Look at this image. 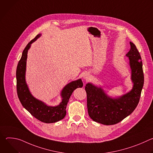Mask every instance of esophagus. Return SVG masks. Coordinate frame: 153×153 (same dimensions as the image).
Instances as JSON below:
<instances>
[{
	"label": "esophagus",
	"instance_id": "obj_1",
	"mask_svg": "<svg viewBox=\"0 0 153 153\" xmlns=\"http://www.w3.org/2000/svg\"><path fill=\"white\" fill-rule=\"evenodd\" d=\"M83 78L84 80H88L90 79V74L88 73H85L83 75Z\"/></svg>",
	"mask_w": 153,
	"mask_h": 153
}]
</instances>
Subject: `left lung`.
Listing matches in <instances>:
<instances>
[{"instance_id": "obj_1", "label": "left lung", "mask_w": 153, "mask_h": 153, "mask_svg": "<svg viewBox=\"0 0 153 153\" xmlns=\"http://www.w3.org/2000/svg\"><path fill=\"white\" fill-rule=\"evenodd\" d=\"M130 43V50L126 54L129 58L131 79L133 88L123 96L111 97L102 87L92 83L85 86L87 108L90 117L94 121L106 125L116 124L131 114L137 107L143 88L144 76L142 62L136 45Z\"/></svg>"}]
</instances>
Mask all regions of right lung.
I'll list each match as a JSON object with an SVG mask.
<instances>
[{
	"label": "right lung",
	"mask_w": 153,
	"mask_h": 153,
	"mask_svg": "<svg viewBox=\"0 0 153 153\" xmlns=\"http://www.w3.org/2000/svg\"><path fill=\"white\" fill-rule=\"evenodd\" d=\"M41 35L37 34L28 43L18 63L16 70L17 92L20 103L33 116L42 122L50 123L57 122L65 117L67 113V105L71 95L76 88H82L83 82L82 79H79L65 85L60 93L62 101L59 105L55 106L47 105L31 94L25 80L27 54L31 45Z\"/></svg>",
	"instance_id": "right-lung-1"
}]
</instances>
